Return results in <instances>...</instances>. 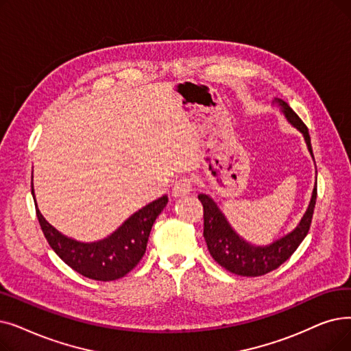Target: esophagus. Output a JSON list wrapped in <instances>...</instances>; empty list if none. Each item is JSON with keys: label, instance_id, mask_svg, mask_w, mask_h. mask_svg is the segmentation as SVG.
Here are the masks:
<instances>
[{"label": "esophagus", "instance_id": "obj_1", "mask_svg": "<svg viewBox=\"0 0 351 351\" xmlns=\"http://www.w3.org/2000/svg\"><path fill=\"white\" fill-rule=\"evenodd\" d=\"M192 186H193V180L191 179V176H182L175 182V185L172 188V193L176 197L189 195L192 191Z\"/></svg>", "mask_w": 351, "mask_h": 351}]
</instances>
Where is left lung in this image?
<instances>
[{
    "label": "left lung",
    "mask_w": 351,
    "mask_h": 351,
    "mask_svg": "<svg viewBox=\"0 0 351 351\" xmlns=\"http://www.w3.org/2000/svg\"><path fill=\"white\" fill-rule=\"evenodd\" d=\"M277 101L281 106L289 123L304 134V139H306L308 150L313 156L311 141L307 126L304 125V121L298 117V114L289 108L288 103L281 99H278ZM197 199L202 202L204 206V238L213 260L225 269L237 274V276L261 277L284 264L295 252L302 239L308 234L317 199V186L313 191L311 202L307 212L304 213L300 225L291 234L285 235L284 238L276 241L268 247H254L251 243L241 239L230 226V223L226 222L219 208L208 195L199 193L197 195Z\"/></svg>",
    "instance_id": "1"
}]
</instances>
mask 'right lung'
I'll return each instance as SVG.
<instances>
[{
    "label": "right lung",
    "mask_w": 351,
    "mask_h": 351,
    "mask_svg": "<svg viewBox=\"0 0 351 351\" xmlns=\"http://www.w3.org/2000/svg\"><path fill=\"white\" fill-rule=\"evenodd\" d=\"M166 204L167 196L163 195L134 212L110 237L91 243L66 238L43 218L38 209L36 213L49 245L70 268L90 280L113 281L125 277L141 263L152 226Z\"/></svg>",
    "instance_id": "right-lung-1"
}]
</instances>
